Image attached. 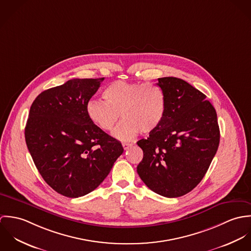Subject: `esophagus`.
I'll return each mask as SVG.
<instances>
[{"label":"esophagus","instance_id":"obj_1","mask_svg":"<svg viewBox=\"0 0 251 251\" xmlns=\"http://www.w3.org/2000/svg\"><path fill=\"white\" fill-rule=\"evenodd\" d=\"M132 143H123V147H124V149L126 151V150H128L130 147H132Z\"/></svg>","mask_w":251,"mask_h":251}]
</instances>
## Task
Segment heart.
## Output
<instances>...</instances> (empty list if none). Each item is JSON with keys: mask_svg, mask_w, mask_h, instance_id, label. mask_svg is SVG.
Instances as JSON below:
<instances>
[{"mask_svg": "<svg viewBox=\"0 0 251 251\" xmlns=\"http://www.w3.org/2000/svg\"><path fill=\"white\" fill-rule=\"evenodd\" d=\"M104 101L90 100L86 113L93 124L103 131L111 130L120 114L124 120L113 135L120 140H129L140 131H154L166 114V97L162 89L151 83L118 80L103 90Z\"/></svg>", "mask_w": 251, "mask_h": 251, "instance_id": "b5f03b06", "label": "heart"}]
</instances>
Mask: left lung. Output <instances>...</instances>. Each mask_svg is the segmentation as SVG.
I'll list each match as a JSON object with an SVG mask.
<instances>
[{
  "label": "left lung",
  "instance_id": "1",
  "mask_svg": "<svg viewBox=\"0 0 251 251\" xmlns=\"http://www.w3.org/2000/svg\"><path fill=\"white\" fill-rule=\"evenodd\" d=\"M166 97L161 125L137 145V173L153 192L168 198L191 191L207 173L219 145L216 112L206 96L182 79L158 78Z\"/></svg>",
  "mask_w": 251,
  "mask_h": 251
}]
</instances>
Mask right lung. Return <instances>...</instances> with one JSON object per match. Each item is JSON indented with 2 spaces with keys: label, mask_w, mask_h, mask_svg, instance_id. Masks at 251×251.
<instances>
[{
  "label": "right lung",
  "mask_w": 251,
  "mask_h": 251,
  "mask_svg": "<svg viewBox=\"0 0 251 251\" xmlns=\"http://www.w3.org/2000/svg\"><path fill=\"white\" fill-rule=\"evenodd\" d=\"M103 80H69L43 91L30 108L25 139L35 165L49 186L70 198L95 190L124 151L86 113Z\"/></svg>",
  "instance_id": "add662e5"
}]
</instances>
